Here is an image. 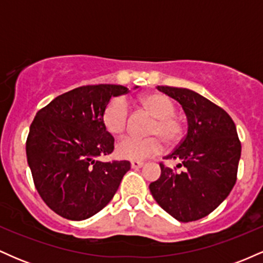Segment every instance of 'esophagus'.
I'll list each match as a JSON object with an SVG mask.
<instances>
[{
  "mask_svg": "<svg viewBox=\"0 0 263 263\" xmlns=\"http://www.w3.org/2000/svg\"><path fill=\"white\" fill-rule=\"evenodd\" d=\"M142 167H143V162H137V161L131 162V168H134V170H138V168H142Z\"/></svg>",
  "mask_w": 263,
  "mask_h": 263,
  "instance_id": "esophagus-1",
  "label": "esophagus"
}]
</instances>
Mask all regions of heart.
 Listing matches in <instances>:
<instances>
[{"instance_id": "heart-1", "label": "heart", "mask_w": 263, "mask_h": 263, "mask_svg": "<svg viewBox=\"0 0 263 263\" xmlns=\"http://www.w3.org/2000/svg\"><path fill=\"white\" fill-rule=\"evenodd\" d=\"M140 106L156 117L149 128L151 136L137 138L127 136L117 142L116 155L127 161H143L158 155L163 149V141L174 144L183 136V122L176 116V104L170 96L161 92H151L138 98ZM102 123L108 134L121 136L128 125V106L121 98L112 99L102 112Z\"/></svg>"}]
</instances>
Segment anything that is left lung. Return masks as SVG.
Masks as SVG:
<instances>
[{"instance_id":"left-lung-1","label":"left lung","mask_w":263,"mask_h":263,"mask_svg":"<svg viewBox=\"0 0 263 263\" xmlns=\"http://www.w3.org/2000/svg\"><path fill=\"white\" fill-rule=\"evenodd\" d=\"M159 91L182 105L188 131L164 159L180 163L177 168L161 163V177L149 184L152 197L178 221H195L209 215L230 194L236 183L241 143L229 114L200 93L185 87L158 86Z\"/></svg>"}]
</instances>
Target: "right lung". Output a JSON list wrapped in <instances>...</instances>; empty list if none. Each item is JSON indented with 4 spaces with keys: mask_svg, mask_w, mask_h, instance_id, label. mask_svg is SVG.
Instances as JSON below:
<instances>
[{
    "mask_svg": "<svg viewBox=\"0 0 263 263\" xmlns=\"http://www.w3.org/2000/svg\"><path fill=\"white\" fill-rule=\"evenodd\" d=\"M127 91L112 84L80 86L57 96L35 115L27 161L41 198L63 218L80 221L104 209L131 168L128 161L98 159L114 151L102 112L112 96Z\"/></svg>",
    "mask_w": 263,
    "mask_h": 263,
    "instance_id": "obj_1",
    "label": "right lung"
}]
</instances>
